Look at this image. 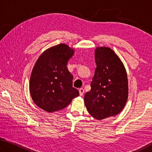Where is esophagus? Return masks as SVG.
Here are the masks:
<instances>
[{
  "instance_id": "obj_1",
  "label": "esophagus",
  "mask_w": 152,
  "mask_h": 152,
  "mask_svg": "<svg viewBox=\"0 0 152 152\" xmlns=\"http://www.w3.org/2000/svg\"><path fill=\"white\" fill-rule=\"evenodd\" d=\"M79 95H80V96H82L84 94V89L83 88H80L79 89Z\"/></svg>"
}]
</instances>
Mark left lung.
<instances>
[{
  "instance_id": "8db88e82",
  "label": "left lung",
  "mask_w": 152,
  "mask_h": 152,
  "mask_svg": "<svg viewBox=\"0 0 152 152\" xmlns=\"http://www.w3.org/2000/svg\"><path fill=\"white\" fill-rule=\"evenodd\" d=\"M95 60L91 89L85 95L84 102L90 115L102 120L123 110L128 98V79L123 62L111 48H95Z\"/></svg>"
}]
</instances>
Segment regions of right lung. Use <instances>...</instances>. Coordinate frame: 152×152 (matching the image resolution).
<instances>
[{
    "mask_svg": "<svg viewBox=\"0 0 152 152\" xmlns=\"http://www.w3.org/2000/svg\"><path fill=\"white\" fill-rule=\"evenodd\" d=\"M74 53L73 48L61 43L45 50L34 64L29 90L33 102L45 111L63 110L79 96L78 90L72 86L73 75L66 67Z\"/></svg>",
    "mask_w": 152,
    "mask_h": 152,
    "instance_id": "1",
    "label": "right lung"
}]
</instances>
